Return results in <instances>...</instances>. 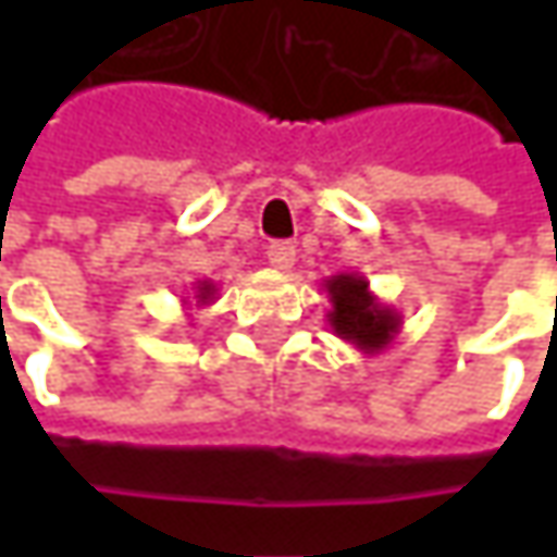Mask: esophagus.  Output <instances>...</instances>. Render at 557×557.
I'll return each mask as SVG.
<instances>
[{
    "label": "esophagus",
    "mask_w": 557,
    "mask_h": 557,
    "mask_svg": "<svg viewBox=\"0 0 557 557\" xmlns=\"http://www.w3.org/2000/svg\"><path fill=\"white\" fill-rule=\"evenodd\" d=\"M267 257L272 267L288 272V269L294 267V260H297V250H294L290 242H272V245L267 247Z\"/></svg>",
    "instance_id": "obj_1"
}]
</instances>
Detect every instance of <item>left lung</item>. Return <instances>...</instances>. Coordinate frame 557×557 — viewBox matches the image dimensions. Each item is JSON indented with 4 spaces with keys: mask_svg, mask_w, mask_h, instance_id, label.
Listing matches in <instances>:
<instances>
[{
    "mask_svg": "<svg viewBox=\"0 0 557 557\" xmlns=\"http://www.w3.org/2000/svg\"><path fill=\"white\" fill-rule=\"evenodd\" d=\"M325 294H329V325L332 332L354 344L362 354H381L394 344V337L403 329V315L381 304L377 294L369 288V278L359 272H341L325 278Z\"/></svg>",
    "mask_w": 557,
    "mask_h": 557,
    "instance_id": "1",
    "label": "left lung"
}]
</instances>
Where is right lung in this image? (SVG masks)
<instances>
[{"mask_svg":"<svg viewBox=\"0 0 557 557\" xmlns=\"http://www.w3.org/2000/svg\"><path fill=\"white\" fill-rule=\"evenodd\" d=\"M216 294H220V288H216L210 278H201V282L191 285V300H183V304H191V307H210V304L216 300ZM191 307H188V310H191Z\"/></svg>","mask_w":557,"mask_h":557,"instance_id":"1","label":"right lung"}]
</instances>
